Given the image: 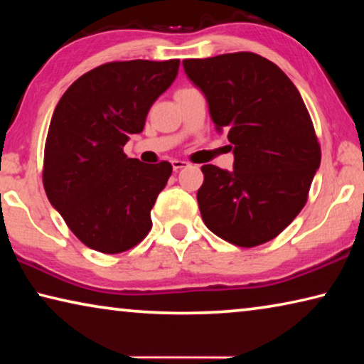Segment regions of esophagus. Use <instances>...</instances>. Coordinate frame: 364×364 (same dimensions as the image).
<instances>
[{
	"mask_svg": "<svg viewBox=\"0 0 364 364\" xmlns=\"http://www.w3.org/2000/svg\"><path fill=\"white\" fill-rule=\"evenodd\" d=\"M171 167H173V171H178L188 167V162H184V160H171Z\"/></svg>",
	"mask_w": 364,
	"mask_h": 364,
	"instance_id": "34e87169",
	"label": "esophagus"
}]
</instances>
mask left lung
I'll return each instance as SVG.
<instances>
[{
	"label": "left lung",
	"mask_w": 364,
	"mask_h": 364,
	"mask_svg": "<svg viewBox=\"0 0 364 364\" xmlns=\"http://www.w3.org/2000/svg\"><path fill=\"white\" fill-rule=\"evenodd\" d=\"M183 67L234 154L231 171L202 167V220L239 247L268 242L304 208L321 162L305 102L278 65L254 53L186 59Z\"/></svg>",
	"instance_id": "1"
}]
</instances>
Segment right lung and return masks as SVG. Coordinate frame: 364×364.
Returning a JSON list of instances; mask_svg holds the SVG:
<instances>
[{
    "label": "right lung",
    "instance_id": "1",
    "mask_svg": "<svg viewBox=\"0 0 364 364\" xmlns=\"http://www.w3.org/2000/svg\"><path fill=\"white\" fill-rule=\"evenodd\" d=\"M180 60H125L86 72L65 91L49 123L43 184L51 205L90 249L119 254L143 241L151 210L171 175L168 162L128 159Z\"/></svg>",
    "mask_w": 364,
    "mask_h": 364
}]
</instances>
